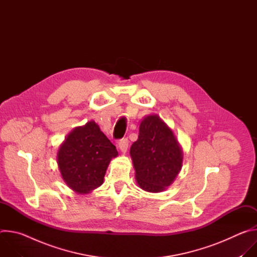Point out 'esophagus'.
<instances>
[{"label":"esophagus","instance_id":"34e87169","mask_svg":"<svg viewBox=\"0 0 257 257\" xmlns=\"http://www.w3.org/2000/svg\"><path fill=\"white\" fill-rule=\"evenodd\" d=\"M128 145H129V141H128V139H122V140H120V142H119V144H118V146H119V150L121 151V153L122 154H125L126 152H127V150H128Z\"/></svg>","mask_w":257,"mask_h":257}]
</instances>
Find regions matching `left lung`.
I'll use <instances>...</instances> for the list:
<instances>
[{
	"instance_id": "obj_1",
	"label": "left lung",
	"mask_w": 257,
	"mask_h": 257,
	"mask_svg": "<svg viewBox=\"0 0 257 257\" xmlns=\"http://www.w3.org/2000/svg\"><path fill=\"white\" fill-rule=\"evenodd\" d=\"M138 186L151 193L166 190L183 165V151L173 130L157 114L143 118L130 149Z\"/></svg>"
}]
</instances>
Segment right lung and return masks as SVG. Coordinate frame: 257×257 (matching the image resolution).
<instances>
[{
  "mask_svg": "<svg viewBox=\"0 0 257 257\" xmlns=\"http://www.w3.org/2000/svg\"><path fill=\"white\" fill-rule=\"evenodd\" d=\"M116 146L94 121L73 129L60 145L57 163L66 185L77 194H87L99 187Z\"/></svg>",
  "mask_w": 257,
  "mask_h": 257,
  "instance_id": "add662e5",
  "label": "right lung"
}]
</instances>
